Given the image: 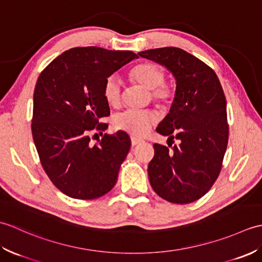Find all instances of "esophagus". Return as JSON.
<instances>
[{
	"label": "esophagus",
	"mask_w": 262,
	"mask_h": 262,
	"mask_svg": "<svg viewBox=\"0 0 262 262\" xmlns=\"http://www.w3.org/2000/svg\"><path fill=\"white\" fill-rule=\"evenodd\" d=\"M143 143V140H140V138H135V137H132V146H136L138 144Z\"/></svg>",
	"instance_id": "34e87169"
}]
</instances>
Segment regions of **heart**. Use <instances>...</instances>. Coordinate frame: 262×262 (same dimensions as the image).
I'll use <instances>...</instances> for the list:
<instances>
[{"label": "heart", "instance_id": "obj_1", "mask_svg": "<svg viewBox=\"0 0 262 262\" xmlns=\"http://www.w3.org/2000/svg\"><path fill=\"white\" fill-rule=\"evenodd\" d=\"M130 76L136 82L152 90L153 98L160 103H168L172 98V92L163 85L165 73L162 68L153 63H143L130 71ZM120 77L113 74L107 77L103 84V97L110 105L117 107L121 99ZM158 120V115L149 110L127 109L118 114L114 119L117 129L126 132L133 136H143Z\"/></svg>", "mask_w": 262, "mask_h": 262}]
</instances>
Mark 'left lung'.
<instances>
[{"label":"left lung","mask_w":262,"mask_h":262,"mask_svg":"<svg viewBox=\"0 0 262 262\" xmlns=\"http://www.w3.org/2000/svg\"><path fill=\"white\" fill-rule=\"evenodd\" d=\"M164 66L176 80L169 114L157 132L179 141L172 151L154 144L148 179L160 197L174 204L202 198L220 174L229 140L226 100L219 77L208 65L181 48L138 53Z\"/></svg>","instance_id":"obj_1"}]
</instances>
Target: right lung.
Listing matches in <instances>:
<instances>
[{
	"mask_svg": "<svg viewBox=\"0 0 262 262\" xmlns=\"http://www.w3.org/2000/svg\"><path fill=\"white\" fill-rule=\"evenodd\" d=\"M138 56L129 51L76 47L55 58L39 75L33 93L32 137L49 179L66 196L94 199L116 185L130 138L118 130L91 145L93 128L110 115L103 97L107 77ZM101 133V132H100Z\"/></svg>",
	"mask_w": 262,
	"mask_h": 262,
	"instance_id": "right-lung-1",
	"label": "right lung"
}]
</instances>
